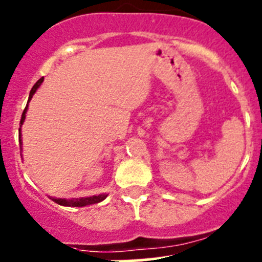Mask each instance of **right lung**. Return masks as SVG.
Returning <instances> with one entry per match:
<instances>
[{"instance_id":"obj_1","label":"right lung","mask_w":262,"mask_h":262,"mask_svg":"<svg viewBox=\"0 0 262 262\" xmlns=\"http://www.w3.org/2000/svg\"><path fill=\"white\" fill-rule=\"evenodd\" d=\"M43 81H44V77H41L40 80H39L35 84H34L33 89H31V91H30V95H29V100H28V101H30L31 97H33V95L35 94V91H36V90H38V87L40 86L41 82H43ZM26 110H28V105H26L25 110H24V113H23V116H21L20 124H23L24 120H25ZM18 143H20V147H21V132L20 130H18ZM106 196H107V195L101 194V195H95V196L81 198V199H53V200H54V202L57 203V204L64 205V207H84V205L96 204V203L102 202V200H104Z\"/></svg>"}]
</instances>
